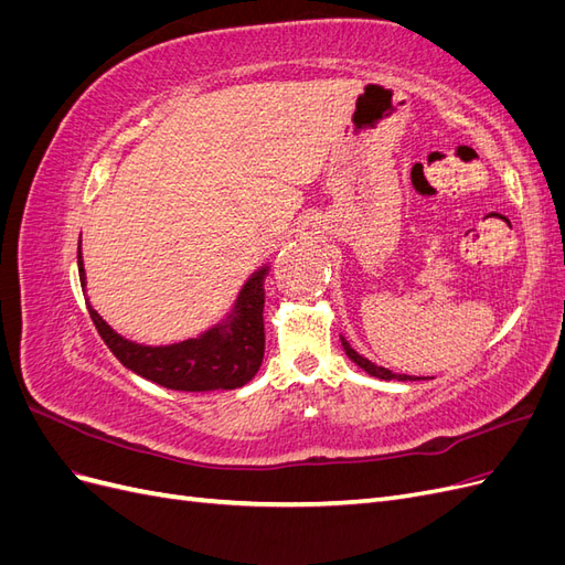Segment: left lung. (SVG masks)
<instances>
[{"mask_svg":"<svg viewBox=\"0 0 565 565\" xmlns=\"http://www.w3.org/2000/svg\"><path fill=\"white\" fill-rule=\"evenodd\" d=\"M341 347H344V351H347V355L351 358V361H353L358 367H363L367 374H372V377L386 380V382H388V380H398V382H417V380H424V377H409V374H393V372L386 370V367L374 365L372 361H367V358H363L361 353L353 351V349L349 347L347 339H341Z\"/></svg>","mask_w":565,"mask_h":565,"instance_id":"left-lung-1","label":"left lung"}]
</instances>
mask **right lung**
<instances>
[{"label": "right lung", "mask_w": 565, "mask_h": 565, "mask_svg": "<svg viewBox=\"0 0 565 565\" xmlns=\"http://www.w3.org/2000/svg\"><path fill=\"white\" fill-rule=\"evenodd\" d=\"M84 285L82 252H77ZM266 266L245 282L228 322L172 347H141L119 337L92 306L89 316L100 339L119 363L143 380L172 391H216L245 386L264 361V278Z\"/></svg>", "instance_id": "1"}]
</instances>
